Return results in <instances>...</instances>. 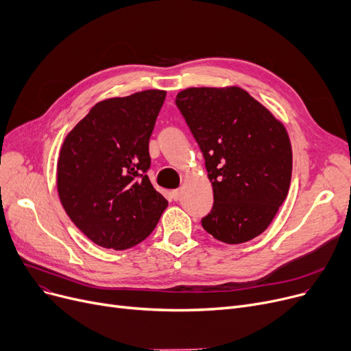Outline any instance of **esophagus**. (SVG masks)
I'll return each mask as SVG.
<instances>
[{"instance_id":"esophagus-1","label":"esophagus","mask_w":351,"mask_h":351,"mask_svg":"<svg viewBox=\"0 0 351 351\" xmlns=\"http://www.w3.org/2000/svg\"><path fill=\"white\" fill-rule=\"evenodd\" d=\"M171 197H173L174 202H178V199L181 198V190H173Z\"/></svg>"}]
</instances>
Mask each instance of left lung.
I'll return each mask as SVG.
<instances>
[{
    "label": "left lung",
    "instance_id": "8db88e82",
    "mask_svg": "<svg viewBox=\"0 0 351 351\" xmlns=\"http://www.w3.org/2000/svg\"><path fill=\"white\" fill-rule=\"evenodd\" d=\"M176 106L213 184L214 204L203 228L227 244L260 236L290 187L293 154L285 125L240 87L182 90Z\"/></svg>",
    "mask_w": 351,
    "mask_h": 351
}]
</instances>
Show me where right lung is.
Returning <instances> with one entry per match:
<instances>
[{"label":"right lung","instance_id":"obj_1","mask_svg":"<svg viewBox=\"0 0 351 351\" xmlns=\"http://www.w3.org/2000/svg\"><path fill=\"white\" fill-rule=\"evenodd\" d=\"M164 99L161 90L104 99L62 143L57 164L61 204L97 245H137L169 206L147 176L148 143Z\"/></svg>","mask_w":351,"mask_h":351}]
</instances>
